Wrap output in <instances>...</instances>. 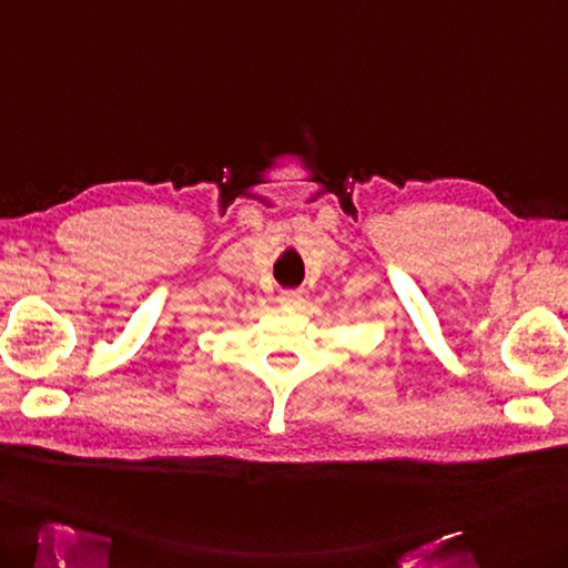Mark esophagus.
Here are the masks:
<instances>
[{
    "instance_id": "34e87169",
    "label": "esophagus",
    "mask_w": 568,
    "mask_h": 568,
    "mask_svg": "<svg viewBox=\"0 0 568 568\" xmlns=\"http://www.w3.org/2000/svg\"><path fill=\"white\" fill-rule=\"evenodd\" d=\"M278 302H281V307H285V310H297L302 304V295L300 293H281Z\"/></svg>"
}]
</instances>
